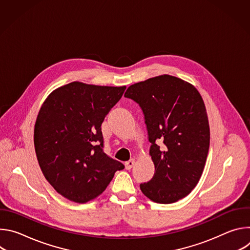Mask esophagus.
<instances>
[{
	"instance_id": "obj_1",
	"label": "esophagus",
	"mask_w": 250,
	"mask_h": 250,
	"mask_svg": "<svg viewBox=\"0 0 250 250\" xmlns=\"http://www.w3.org/2000/svg\"><path fill=\"white\" fill-rule=\"evenodd\" d=\"M134 162H135V160L132 158V159H130V160H128V161H126L125 162V168L127 169V170H130L131 168H132V166L134 165Z\"/></svg>"
}]
</instances>
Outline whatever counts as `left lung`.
I'll return each mask as SVG.
<instances>
[{"label": "left lung", "instance_id": "8db88e82", "mask_svg": "<svg viewBox=\"0 0 250 250\" xmlns=\"http://www.w3.org/2000/svg\"><path fill=\"white\" fill-rule=\"evenodd\" d=\"M125 97L140 105L151 144L155 173L149 182L140 184L141 192L158 204L185 198L200 180L209 147L202 96L192 84L164 74L130 85ZM159 139L162 149L156 145Z\"/></svg>", "mask_w": 250, "mask_h": 250}]
</instances>
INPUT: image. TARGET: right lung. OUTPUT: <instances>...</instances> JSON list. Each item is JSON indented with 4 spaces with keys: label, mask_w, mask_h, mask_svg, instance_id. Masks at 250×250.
<instances>
[{
    "label": "right lung",
    "mask_w": 250,
    "mask_h": 250,
    "mask_svg": "<svg viewBox=\"0 0 250 250\" xmlns=\"http://www.w3.org/2000/svg\"><path fill=\"white\" fill-rule=\"evenodd\" d=\"M125 86L72 82L52 91L34 125V148L45 179L79 204L100 196L124 164L103 151L102 123Z\"/></svg>",
    "instance_id": "right-lung-1"
}]
</instances>
